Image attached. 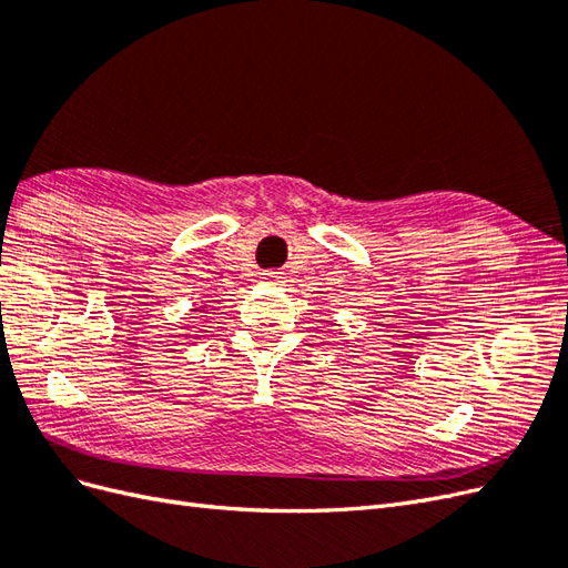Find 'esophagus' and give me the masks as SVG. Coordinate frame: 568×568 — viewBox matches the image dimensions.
Instances as JSON below:
<instances>
[{
  "label": "esophagus",
  "instance_id": "1",
  "mask_svg": "<svg viewBox=\"0 0 568 568\" xmlns=\"http://www.w3.org/2000/svg\"><path fill=\"white\" fill-rule=\"evenodd\" d=\"M263 280H265V282H277V280H280V272L267 270V272H263Z\"/></svg>",
  "mask_w": 568,
  "mask_h": 568
}]
</instances>
